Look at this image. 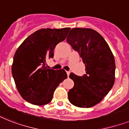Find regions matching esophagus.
<instances>
[{
  "instance_id": "1",
  "label": "esophagus",
  "mask_w": 129,
  "mask_h": 129,
  "mask_svg": "<svg viewBox=\"0 0 129 129\" xmlns=\"http://www.w3.org/2000/svg\"><path fill=\"white\" fill-rule=\"evenodd\" d=\"M66 73H67V75H68V76H69V75H70V71H67Z\"/></svg>"
}]
</instances>
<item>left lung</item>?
Here are the masks:
<instances>
[{
    "mask_svg": "<svg viewBox=\"0 0 129 129\" xmlns=\"http://www.w3.org/2000/svg\"><path fill=\"white\" fill-rule=\"evenodd\" d=\"M66 41L79 53L86 71L83 76L70 73L74 86L68 92V99L77 107L94 106L108 94L114 84V56L101 35L92 29L73 28Z\"/></svg>",
    "mask_w": 129,
    "mask_h": 129,
    "instance_id": "8db88e82",
    "label": "left lung"
}]
</instances>
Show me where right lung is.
I'll use <instances>...</instances> for the list:
<instances>
[{
  "instance_id": "obj_1",
  "label": "right lung",
  "mask_w": 129,
  "mask_h": 129,
  "mask_svg": "<svg viewBox=\"0 0 129 129\" xmlns=\"http://www.w3.org/2000/svg\"><path fill=\"white\" fill-rule=\"evenodd\" d=\"M70 28L41 29L28 37L14 56L12 77L23 99L34 105L49 103L57 86L67 79L63 70L46 66V60L54 57L57 44L64 41Z\"/></svg>"
}]
</instances>
